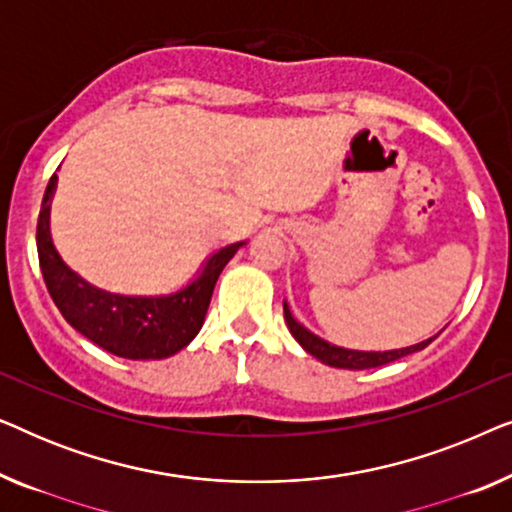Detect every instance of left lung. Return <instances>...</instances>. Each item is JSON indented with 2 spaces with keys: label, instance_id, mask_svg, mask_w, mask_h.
I'll use <instances>...</instances> for the list:
<instances>
[{
  "label": "left lung",
  "instance_id": "8db88e82",
  "mask_svg": "<svg viewBox=\"0 0 512 512\" xmlns=\"http://www.w3.org/2000/svg\"><path fill=\"white\" fill-rule=\"evenodd\" d=\"M284 319H286V326H289L291 335L298 340V345L303 347L307 354H312L314 359L326 363V366L347 368V370H366V368L387 366V363L403 359V356L422 352L424 347H429L431 342L438 338V335H433V338L417 342V345L401 347V349H387V352H361V349L338 347V345H333V342H328L324 338H319V335H314L312 331H307V328L300 324L296 317H293L291 307H289V303H286V300H284Z\"/></svg>",
  "mask_w": 512,
  "mask_h": 512
}]
</instances>
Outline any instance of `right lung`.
I'll return each instance as SVG.
<instances>
[{
  "label": "right lung",
  "mask_w": 512,
  "mask_h": 512,
  "mask_svg": "<svg viewBox=\"0 0 512 512\" xmlns=\"http://www.w3.org/2000/svg\"><path fill=\"white\" fill-rule=\"evenodd\" d=\"M58 174L48 181L37 223L41 275L67 324L104 352L132 361H156L177 354L200 333L216 279L237 249L226 244L202 263L191 282L163 296H125L90 284L62 261L51 240V202Z\"/></svg>",
  "instance_id": "add662e5"
}]
</instances>
